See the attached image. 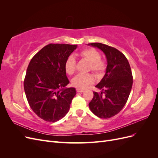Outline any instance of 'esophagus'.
<instances>
[{
  "mask_svg": "<svg viewBox=\"0 0 158 158\" xmlns=\"http://www.w3.org/2000/svg\"><path fill=\"white\" fill-rule=\"evenodd\" d=\"M76 92H84V89H80V88H76Z\"/></svg>",
  "mask_w": 158,
  "mask_h": 158,
  "instance_id": "esophagus-1",
  "label": "esophagus"
}]
</instances>
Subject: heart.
Wrapping results in <instances>:
<instances>
[{
    "instance_id": "b5f03b06",
    "label": "heart",
    "mask_w": 158,
    "mask_h": 158,
    "mask_svg": "<svg viewBox=\"0 0 158 158\" xmlns=\"http://www.w3.org/2000/svg\"><path fill=\"white\" fill-rule=\"evenodd\" d=\"M80 55L82 59L89 63V70H92L95 74H102L106 69V63L101 59L99 52L94 49L88 48L82 50L80 52ZM64 68L66 73L72 75L76 70V60L73 55H70L66 60ZM94 77L92 74H78L72 80L73 86L84 89L94 82Z\"/></svg>"
}]
</instances>
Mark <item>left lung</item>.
Returning <instances> with one entry per match:
<instances>
[{
	"mask_svg": "<svg viewBox=\"0 0 158 158\" xmlns=\"http://www.w3.org/2000/svg\"><path fill=\"white\" fill-rule=\"evenodd\" d=\"M88 45L102 51L107 62L106 74L95 85L101 92H94L89 107L97 117L111 118L121 111L130 95L133 82L131 66L126 56L114 47L100 43Z\"/></svg>",
	"mask_w": 158,
	"mask_h": 158,
	"instance_id": "8db88e82",
	"label": "left lung"
}]
</instances>
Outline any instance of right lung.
Masks as SVG:
<instances>
[{"mask_svg": "<svg viewBox=\"0 0 158 158\" xmlns=\"http://www.w3.org/2000/svg\"><path fill=\"white\" fill-rule=\"evenodd\" d=\"M76 45L49 44L31 59L23 82L25 94L31 109L45 121L55 123L69 111L76 95L69 84L64 64Z\"/></svg>", "mask_w": 158, "mask_h": 158, "instance_id": "add662e5", "label": "right lung"}]
</instances>
